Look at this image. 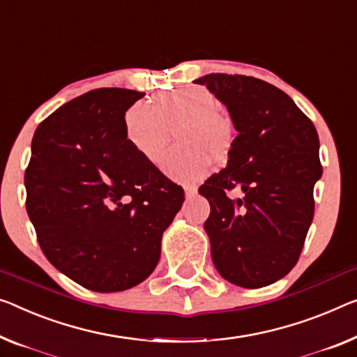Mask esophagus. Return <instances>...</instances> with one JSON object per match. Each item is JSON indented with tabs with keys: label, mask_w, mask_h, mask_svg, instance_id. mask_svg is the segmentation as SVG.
<instances>
[{
	"label": "esophagus",
	"mask_w": 357,
	"mask_h": 357,
	"mask_svg": "<svg viewBox=\"0 0 357 357\" xmlns=\"http://www.w3.org/2000/svg\"><path fill=\"white\" fill-rule=\"evenodd\" d=\"M196 193H197L196 186H191V185H186L185 186V196L186 197H193Z\"/></svg>",
	"instance_id": "esophagus-1"
}]
</instances>
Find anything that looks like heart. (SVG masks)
Instances as JSON below:
<instances>
[{
    "instance_id": "heart-1",
    "label": "heart",
    "mask_w": 357,
    "mask_h": 357,
    "mask_svg": "<svg viewBox=\"0 0 357 357\" xmlns=\"http://www.w3.org/2000/svg\"><path fill=\"white\" fill-rule=\"evenodd\" d=\"M178 146L161 160L162 172L180 183H196L212 171V156L231 150L234 124L220 102L204 87L182 86L162 92L155 105L134 103L124 114V130L134 150L150 162L160 160L171 130Z\"/></svg>"
}]
</instances>
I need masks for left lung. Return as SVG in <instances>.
<instances>
[{
	"label": "left lung",
	"instance_id": "left-lung-1",
	"mask_svg": "<svg viewBox=\"0 0 357 357\" xmlns=\"http://www.w3.org/2000/svg\"><path fill=\"white\" fill-rule=\"evenodd\" d=\"M195 83L227 105L238 130L227 167L199 188L211 204L204 229L213 265L236 286H270L298 261L314 215L319 137L292 98L266 81L211 73ZM234 188L236 200L227 197Z\"/></svg>",
	"mask_w": 357,
	"mask_h": 357
}]
</instances>
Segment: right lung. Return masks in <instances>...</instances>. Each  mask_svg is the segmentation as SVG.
I'll use <instances>...</instances> for the list:
<instances>
[{
	"label": "right lung",
	"mask_w": 357,
	"mask_h": 357,
	"mask_svg": "<svg viewBox=\"0 0 357 357\" xmlns=\"http://www.w3.org/2000/svg\"><path fill=\"white\" fill-rule=\"evenodd\" d=\"M144 96L91 91L33 135L25 188L38 243L60 273L94 292H121L150 276L185 199L126 137L124 113Z\"/></svg>",
	"instance_id": "1"
}]
</instances>
